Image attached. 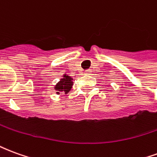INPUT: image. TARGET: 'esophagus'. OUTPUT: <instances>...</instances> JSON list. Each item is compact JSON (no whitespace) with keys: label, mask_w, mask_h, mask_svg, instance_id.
<instances>
[{"label":"esophagus","mask_w":157,"mask_h":157,"mask_svg":"<svg viewBox=\"0 0 157 157\" xmlns=\"http://www.w3.org/2000/svg\"><path fill=\"white\" fill-rule=\"evenodd\" d=\"M91 73H92V72L90 71H86V72H85L86 75H91Z\"/></svg>","instance_id":"1"}]
</instances>
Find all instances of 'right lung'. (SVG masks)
Instances as JSON below:
<instances>
[{
	"mask_svg": "<svg viewBox=\"0 0 157 157\" xmlns=\"http://www.w3.org/2000/svg\"><path fill=\"white\" fill-rule=\"evenodd\" d=\"M73 79L69 76L66 74L63 75V78L60 79V81L55 86V89L57 91V94H60V92H65V94H67L73 86Z\"/></svg>",
	"mask_w": 157,
	"mask_h": 157,
	"instance_id": "add662e5",
	"label": "right lung"
}]
</instances>
